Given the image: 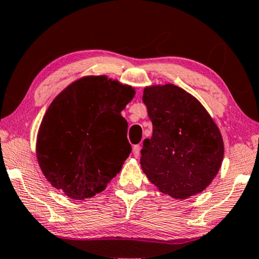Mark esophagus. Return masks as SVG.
<instances>
[{
  "label": "esophagus",
  "mask_w": 259,
  "mask_h": 259,
  "mask_svg": "<svg viewBox=\"0 0 259 259\" xmlns=\"http://www.w3.org/2000/svg\"><path fill=\"white\" fill-rule=\"evenodd\" d=\"M140 152H141V145L137 144V145H134L133 148V154L135 157H138L140 156Z\"/></svg>",
  "instance_id": "1"
}]
</instances>
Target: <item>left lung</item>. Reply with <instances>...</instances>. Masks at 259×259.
Returning <instances> with one entry per match:
<instances>
[{
  "label": "left lung",
  "mask_w": 259,
  "mask_h": 259,
  "mask_svg": "<svg viewBox=\"0 0 259 259\" xmlns=\"http://www.w3.org/2000/svg\"><path fill=\"white\" fill-rule=\"evenodd\" d=\"M143 102L152 122L141 166L163 194L185 199L202 192L220 171L224 156L221 131L197 98L175 84L150 85Z\"/></svg>",
  "instance_id": "obj_1"
}]
</instances>
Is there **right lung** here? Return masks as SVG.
<instances>
[{
	"label": "right lung",
	"instance_id": "obj_1",
	"mask_svg": "<svg viewBox=\"0 0 259 259\" xmlns=\"http://www.w3.org/2000/svg\"><path fill=\"white\" fill-rule=\"evenodd\" d=\"M134 96L133 87L107 76H85L57 95L36 142L39 167L54 188L72 199L104 190L131 152L121 111Z\"/></svg>",
	"mask_w": 259,
	"mask_h": 259
}]
</instances>
